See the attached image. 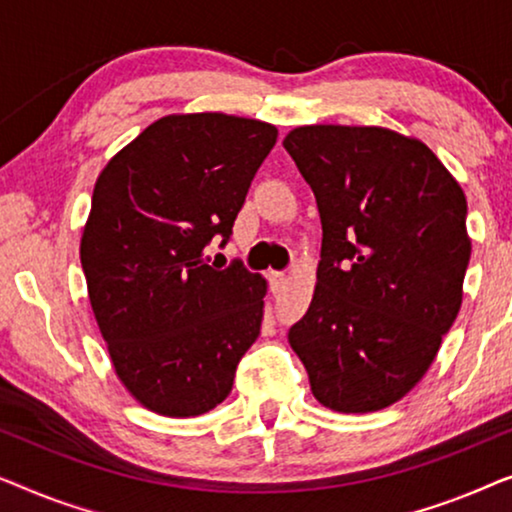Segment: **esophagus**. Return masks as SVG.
Segmentation results:
<instances>
[{"label":"esophagus","mask_w":512,"mask_h":512,"mask_svg":"<svg viewBox=\"0 0 512 512\" xmlns=\"http://www.w3.org/2000/svg\"><path fill=\"white\" fill-rule=\"evenodd\" d=\"M269 280H271L273 292H278L280 287H283V283H285V273L283 271H269Z\"/></svg>","instance_id":"esophagus-1"}]
</instances>
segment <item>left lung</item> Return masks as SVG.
<instances>
[{"label":"left lung","mask_w":512,"mask_h":512,"mask_svg":"<svg viewBox=\"0 0 512 512\" xmlns=\"http://www.w3.org/2000/svg\"><path fill=\"white\" fill-rule=\"evenodd\" d=\"M283 148L322 222L318 283L287 341L322 406L383 410L420 383L462 308L464 190L429 146L387 127L301 125Z\"/></svg>","instance_id":"8db88e82"}]
</instances>
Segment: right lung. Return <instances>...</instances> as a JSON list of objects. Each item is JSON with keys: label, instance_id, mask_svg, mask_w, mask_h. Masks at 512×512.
<instances>
[{"label": "right lung", "instance_id": "add662e5", "mask_svg": "<svg viewBox=\"0 0 512 512\" xmlns=\"http://www.w3.org/2000/svg\"><path fill=\"white\" fill-rule=\"evenodd\" d=\"M276 136L241 115L171 113L97 178L81 236L90 306L115 376L157 415L197 417L225 401L259 336L266 278L208 264L204 250L229 239Z\"/></svg>", "mask_w": 512, "mask_h": 512}]
</instances>
